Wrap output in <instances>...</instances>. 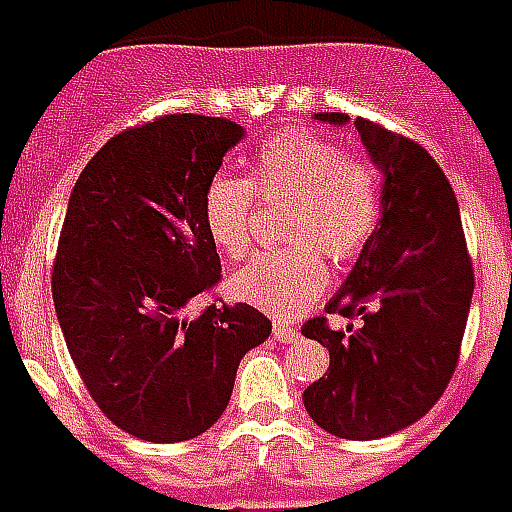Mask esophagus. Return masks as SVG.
<instances>
[{"mask_svg": "<svg viewBox=\"0 0 512 512\" xmlns=\"http://www.w3.org/2000/svg\"><path fill=\"white\" fill-rule=\"evenodd\" d=\"M297 328H292L289 322H275V328H273V339L275 342H297Z\"/></svg>", "mask_w": 512, "mask_h": 512, "instance_id": "1", "label": "esophagus"}]
</instances>
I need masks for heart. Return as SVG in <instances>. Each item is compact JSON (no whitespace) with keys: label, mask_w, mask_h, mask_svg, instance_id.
I'll use <instances>...</instances> for the list:
<instances>
[{"label":"heart","mask_w":512,"mask_h":512,"mask_svg":"<svg viewBox=\"0 0 512 512\" xmlns=\"http://www.w3.org/2000/svg\"><path fill=\"white\" fill-rule=\"evenodd\" d=\"M253 192L264 201H289L286 242L295 248L250 259L228 286L242 303L289 320L328 286L319 253L336 264L350 262L375 234L383 209L378 170L311 132L267 140L250 179L217 173L206 187V231L228 259H239L250 245Z\"/></svg>","instance_id":"obj_1"}]
</instances>
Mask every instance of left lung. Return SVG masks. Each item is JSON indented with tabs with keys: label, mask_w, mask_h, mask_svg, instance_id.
I'll return each instance as SVG.
<instances>
[{
	"label": "left lung",
	"mask_w": 512,
	"mask_h": 512,
	"mask_svg": "<svg viewBox=\"0 0 512 512\" xmlns=\"http://www.w3.org/2000/svg\"><path fill=\"white\" fill-rule=\"evenodd\" d=\"M314 121L344 126V112ZM366 154L383 176V209L328 314L361 317L344 331L325 317L303 336L331 353L325 378L303 391L308 416L331 436L372 441L419 422L447 389L469 320L474 273L458 198L419 143L355 118Z\"/></svg>",
	"instance_id": "1"
}]
</instances>
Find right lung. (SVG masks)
<instances>
[{"mask_svg":"<svg viewBox=\"0 0 512 512\" xmlns=\"http://www.w3.org/2000/svg\"><path fill=\"white\" fill-rule=\"evenodd\" d=\"M242 137L226 118L165 115L115 134L68 198L52 273L57 322L90 397L134 438L206 433L242 355L273 331L248 303L187 311L220 281L204 195Z\"/></svg>","mask_w":512,"mask_h":512,"instance_id":"1","label":"right lung"}]
</instances>
